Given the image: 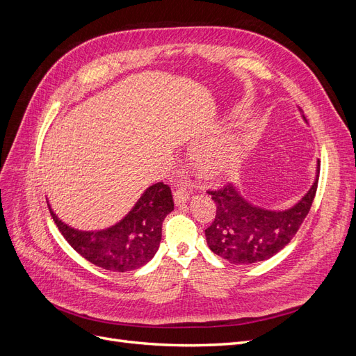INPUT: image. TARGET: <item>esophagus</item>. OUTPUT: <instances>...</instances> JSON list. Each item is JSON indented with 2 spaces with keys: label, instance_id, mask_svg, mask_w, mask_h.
Returning <instances> with one entry per match:
<instances>
[{
  "label": "esophagus",
  "instance_id": "obj_1",
  "mask_svg": "<svg viewBox=\"0 0 356 356\" xmlns=\"http://www.w3.org/2000/svg\"><path fill=\"white\" fill-rule=\"evenodd\" d=\"M187 200H188V193L186 188L179 187L174 191V202L177 207H181V204H184Z\"/></svg>",
  "mask_w": 356,
  "mask_h": 356
}]
</instances>
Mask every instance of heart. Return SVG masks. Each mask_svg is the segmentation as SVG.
Masks as SVG:
<instances>
[{
	"label": "heart",
	"instance_id": "1",
	"mask_svg": "<svg viewBox=\"0 0 356 356\" xmlns=\"http://www.w3.org/2000/svg\"><path fill=\"white\" fill-rule=\"evenodd\" d=\"M197 163H199V168L203 174L211 175V177L221 174V170L224 169V163H221V161L215 160V159H209L207 156H199Z\"/></svg>",
	"mask_w": 356,
	"mask_h": 356
}]
</instances>
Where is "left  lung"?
<instances>
[{"mask_svg": "<svg viewBox=\"0 0 356 356\" xmlns=\"http://www.w3.org/2000/svg\"><path fill=\"white\" fill-rule=\"evenodd\" d=\"M318 179L319 160L309 191L293 207L282 211L257 207L233 184L208 191L217 204L215 218L204 230L209 250L233 264L268 260L291 242L305 221L316 195Z\"/></svg>", "mask_w": 356, "mask_h": 356, "instance_id": "1", "label": "left lung"}]
</instances>
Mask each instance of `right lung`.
<instances>
[{
	"label": "right lung",
	"instance_id": "right-lung-1",
	"mask_svg": "<svg viewBox=\"0 0 356 356\" xmlns=\"http://www.w3.org/2000/svg\"><path fill=\"white\" fill-rule=\"evenodd\" d=\"M49 209L63 238L86 260L111 272H131L156 255L161 241V224L174 211L170 188L163 182L149 186L124 217L102 230H79Z\"/></svg>",
	"mask_w": 356,
	"mask_h": 356
}]
</instances>
